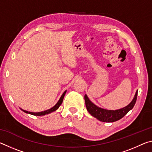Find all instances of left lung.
<instances>
[{"label":"left lung","instance_id":"obj_1","mask_svg":"<svg viewBox=\"0 0 152 152\" xmlns=\"http://www.w3.org/2000/svg\"><path fill=\"white\" fill-rule=\"evenodd\" d=\"M137 91H136L134 97L129 104L122 109L117 110H107L98 107L90 101L86 94L84 95V100H85L86 109L92 116L96 118L98 120L102 122L113 123L121 119L130 110L133 109L137 100Z\"/></svg>","mask_w":152,"mask_h":152}]
</instances>
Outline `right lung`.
<instances>
[{
	"instance_id": "1",
	"label": "right lung",
	"mask_w": 152,
	"mask_h": 152,
	"mask_svg": "<svg viewBox=\"0 0 152 152\" xmlns=\"http://www.w3.org/2000/svg\"><path fill=\"white\" fill-rule=\"evenodd\" d=\"M66 92V91H65L64 92V93H63L62 95H61V96L60 99H59V101H58L57 103H56V104L54 105V106H53V107H51V109H48V110H44V111H41V112L34 113V112L27 111V110H23V109H20H20L22 110L23 111V112L25 113H27V114H31V115H35V116H43V115H48V114H49V113H52V112L56 111V110H57L59 107H60V106L61 104V103H62L64 97V96H65Z\"/></svg>"
}]
</instances>
